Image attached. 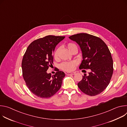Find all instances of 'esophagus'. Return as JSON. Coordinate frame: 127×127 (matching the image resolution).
Wrapping results in <instances>:
<instances>
[{"mask_svg": "<svg viewBox=\"0 0 127 127\" xmlns=\"http://www.w3.org/2000/svg\"><path fill=\"white\" fill-rule=\"evenodd\" d=\"M67 75H74L75 74V73L74 72H67V73H66Z\"/></svg>", "mask_w": 127, "mask_h": 127, "instance_id": "1", "label": "esophagus"}]
</instances>
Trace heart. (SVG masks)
I'll return each mask as SVG.
<instances>
[{
    "label": "heart",
    "instance_id": "heart-1",
    "mask_svg": "<svg viewBox=\"0 0 127 127\" xmlns=\"http://www.w3.org/2000/svg\"><path fill=\"white\" fill-rule=\"evenodd\" d=\"M67 48L68 50L71 52L72 50L75 48H77L75 44L72 43H69L67 45ZM59 49H57L54 53V58L57 59L58 57V53ZM77 65V62L76 61H72L70 62H64L61 63L60 65V68L65 71H71L74 69V67Z\"/></svg>",
    "mask_w": 127,
    "mask_h": 127
}]
</instances>
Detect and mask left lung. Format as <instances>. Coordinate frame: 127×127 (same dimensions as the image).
I'll use <instances>...</instances> for the list:
<instances>
[{
	"mask_svg": "<svg viewBox=\"0 0 127 127\" xmlns=\"http://www.w3.org/2000/svg\"><path fill=\"white\" fill-rule=\"evenodd\" d=\"M80 46L83 60L80 69H90L88 75L84 74L78 86L85 94L97 95L109 84L113 73V61L105 43L99 38L86 33H80L69 37Z\"/></svg>",
	"mask_w": 127,
	"mask_h": 127,
	"instance_id": "obj_1",
	"label": "left lung"
}]
</instances>
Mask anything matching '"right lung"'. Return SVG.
Segmentation results:
<instances>
[{
	"mask_svg": "<svg viewBox=\"0 0 127 127\" xmlns=\"http://www.w3.org/2000/svg\"><path fill=\"white\" fill-rule=\"evenodd\" d=\"M63 36L47 35L32 42L23 58V76L30 91L39 97L46 98L55 95L61 88L65 77L63 72L56 70L55 74L47 73L53 64V54Z\"/></svg>",
	"mask_w": 127,
	"mask_h": 127,
	"instance_id": "right-lung-1",
	"label": "right lung"
}]
</instances>
